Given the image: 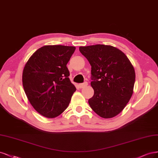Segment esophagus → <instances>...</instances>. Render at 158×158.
Masks as SVG:
<instances>
[{"mask_svg": "<svg viewBox=\"0 0 158 158\" xmlns=\"http://www.w3.org/2000/svg\"><path fill=\"white\" fill-rule=\"evenodd\" d=\"M87 85H88V83H87V82H84V83H81V84H79V87H80L81 89L85 88V86H86Z\"/></svg>", "mask_w": 158, "mask_h": 158, "instance_id": "esophagus-1", "label": "esophagus"}]
</instances>
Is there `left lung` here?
<instances>
[{
	"mask_svg": "<svg viewBox=\"0 0 158 158\" xmlns=\"http://www.w3.org/2000/svg\"><path fill=\"white\" fill-rule=\"evenodd\" d=\"M79 51L91 65L90 85L94 95L90 108L103 118L118 115L133 93L135 72L127 56L110 45L80 47Z\"/></svg>",
	"mask_w": 158,
	"mask_h": 158,
	"instance_id": "1",
	"label": "left lung"
}]
</instances>
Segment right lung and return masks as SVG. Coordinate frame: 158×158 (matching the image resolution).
Returning a JSON list of instances; mask_svg holds the SVG:
<instances>
[{
  "label": "right lung",
  "instance_id": "add662e5",
  "mask_svg": "<svg viewBox=\"0 0 158 158\" xmlns=\"http://www.w3.org/2000/svg\"><path fill=\"white\" fill-rule=\"evenodd\" d=\"M75 50L69 46H44L30 57L23 68L25 94L33 108L46 118L62 114L76 90L66 66Z\"/></svg>",
  "mask_w": 158,
  "mask_h": 158
}]
</instances>
